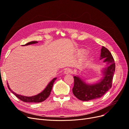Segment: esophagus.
I'll use <instances>...</instances> for the list:
<instances>
[{"mask_svg": "<svg viewBox=\"0 0 129 129\" xmlns=\"http://www.w3.org/2000/svg\"><path fill=\"white\" fill-rule=\"evenodd\" d=\"M72 69H70V68H66V69H65V71H64V74H71V73H72Z\"/></svg>", "mask_w": 129, "mask_h": 129, "instance_id": "esophagus-1", "label": "esophagus"}]
</instances>
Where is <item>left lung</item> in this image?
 <instances>
[{
  "mask_svg": "<svg viewBox=\"0 0 129 129\" xmlns=\"http://www.w3.org/2000/svg\"><path fill=\"white\" fill-rule=\"evenodd\" d=\"M101 52L100 60L104 58L103 62L106 63V66L101 71L103 75L101 79L96 83L89 84L79 75L74 76L73 94L81 101H88L100 98L111 88L115 71L114 59L110 51L104 46Z\"/></svg>",
  "mask_w": 129,
  "mask_h": 129,
  "instance_id": "obj_1",
  "label": "left lung"
}]
</instances>
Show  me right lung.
I'll return each mask as SVG.
<instances>
[{"label":"right lung","mask_w":129,"mask_h":129,"mask_svg":"<svg viewBox=\"0 0 129 129\" xmlns=\"http://www.w3.org/2000/svg\"><path fill=\"white\" fill-rule=\"evenodd\" d=\"M38 42L36 41H31V42L27 43V44H26L24 45H22V46H28V45H30L37 44ZM56 79H57L56 77H55V78H54L53 79H52L51 81H50L49 82V83L47 85L46 87L45 88L44 90L41 91V92H40L39 93H38V94H37L36 95L32 96H29V97L17 94V93H16L12 90L11 88H10V86H9L8 83H7V85H8V88H9L10 90L12 92L14 95H15V96L18 97L19 100H21L22 101H23V102H27V103H39V102H43V101H44L49 97V96L50 94V92H51L53 84L54 83V82H55V81L56 80Z\"/></svg>","instance_id":"1"}]
</instances>
